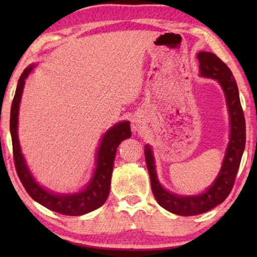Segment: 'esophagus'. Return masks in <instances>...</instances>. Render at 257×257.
<instances>
[{"instance_id":"esophagus-1","label":"esophagus","mask_w":257,"mask_h":257,"mask_svg":"<svg viewBox=\"0 0 257 257\" xmlns=\"http://www.w3.org/2000/svg\"><path fill=\"white\" fill-rule=\"evenodd\" d=\"M143 128V122L140 120H134L133 121V130L134 132H140Z\"/></svg>"}]
</instances>
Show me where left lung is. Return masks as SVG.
I'll list each match as a JSON object with an SVG mask.
<instances>
[{"label": "left lung", "instance_id": "8db88e82", "mask_svg": "<svg viewBox=\"0 0 257 257\" xmlns=\"http://www.w3.org/2000/svg\"><path fill=\"white\" fill-rule=\"evenodd\" d=\"M200 63L201 75L205 77L219 80L224 90L228 112L231 118V137L226 155L223 160L221 171L216 180L204 193L194 196H179L168 192L163 189L157 179L154 156L150 147L146 146L145 158L148 168L151 190L158 203L163 209L174 214L191 216L198 215L210 211L224 201L233 189L236 174L241 163L242 155L245 148V118L239 101V95L236 81L226 65L215 54L200 52L196 55Z\"/></svg>", "mask_w": 257, "mask_h": 257}]
</instances>
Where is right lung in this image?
I'll return each mask as SVG.
<instances>
[{
    "instance_id": "1",
    "label": "right lung",
    "mask_w": 257,
    "mask_h": 257,
    "mask_svg": "<svg viewBox=\"0 0 257 257\" xmlns=\"http://www.w3.org/2000/svg\"><path fill=\"white\" fill-rule=\"evenodd\" d=\"M32 69L33 66L27 67L23 74L21 75L13 98L12 108H11L10 129L11 136H12L13 158L16 172H18V176L26 192L31 195L33 200H35L40 204L64 215L77 216L86 214V213L100 207L108 198L116 151L120 143L132 136L130 123L128 121L117 123L111 129H109L103 136L100 147L97 152V167L94 178L91 179L90 183L87 185V188L84 191L73 194L50 193L48 191L40 187L35 182V180L33 179L31 172L29 171V168L26 167L24 158L21 154L18 139L19 106L25 79L32 72Z\"/></svg>"
}]
</instances>
